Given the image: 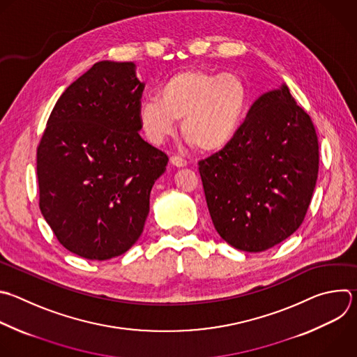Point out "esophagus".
I'll return each instance as SVG.
<instances>
[{
  "label": "esophagus",
  "instance_id": "esophagus-1",
  "mask_svg": "<svg viewBox=\"0 0 357 357\" xmlns=\"http://www.w3.org/2000/svg\"><path fill=\"white\" fill-rule=\"evenodd\" d=\"M171 164L181 168V167H185L188 162H186V160L182 158L181 155H174V157H171Z\"/></svg>",
  "mask_w": 357,
  "mask_h": 357
}]
</instances>
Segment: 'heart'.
Segmentation results:
<instances>
[{
    "label": "heart",
    "mask_w": 357,
    "mask_h": 357,
    "mask_svg": "<svg viewBox=\"0 0 357 357\" xmlns=\"http://www.w3.org/2000/svg\"><path fill=\"white\" fill-rule=\"evenodd\" d=\"M250 103L245 81L234 73L218 74L193 67L162 82L158 98L140 103L139 117L146 137L160 144L181 121L185 139L202 153L228 146L238 133Z\"/></svg>",
    "instance_id": "obj_1"
}]
</instances>
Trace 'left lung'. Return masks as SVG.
Segmentation results:
<instances>
[{
	"mask_svg": "<svg viewBox=\"0 0 357 357\" xmlns=\"http://www.w3.org/2000/svg\"><path fill=\"white\" fill-rule=\"evenodd\" d=\"M197 164L221 238L261 252L304 221L318 178V137L310 114L283 85L257 99L232 142Z\"/></svg>",
	"mask_w": 357,
	"mask_h": 357,
	"instance_id": "8db88e82",
	"label": "left lung"
}]
</instances>
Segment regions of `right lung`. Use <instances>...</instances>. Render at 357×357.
Listing matches in <instances>:
<instances>
[{"label": "right lung", "mask_w": 357, "mask_h": 357, "mask_svg": "<svg viewBox=\"0 0 357 357\" xmlns=\"http://www.w3.org/2000/svg\"><path fill=\"white\" fill-rule=\"evenodd\" d=\"M143 91L133 63H95L61 93L38 144L40 211L81 258L122 255L143 232L168 164L139 135Z\"/></svg>", "instance_id": "right-lung-1"}]
</instances>
